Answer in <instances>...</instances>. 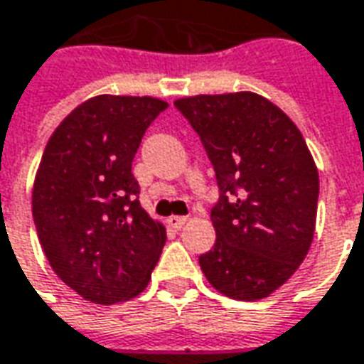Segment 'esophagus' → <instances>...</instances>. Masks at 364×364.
<instances>
[{"label": "esophagus", "mask_w": 364, "mask_h": 364, "mask_svg": "<svg viewBox=\"0 0 364 364\" xmlns=\"http://www.w3.org/2000/svg\"><path fill=\"white\" fill-rule=\"evenodd\" d=\"M185 223H187V218L185 217H169L167 218V225L171 226V228H175V230L183 228V226H185Z\"/></svg>", "instance_id": "esophagus-1"}]
</instances>
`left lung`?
I'll use <instances>...</instances> for the list:
<instances>
[{"instance_id":"8db88e82","label":"left lung","mask_w":364,"mask_h":364,"mask_svg":"<svg viewBox=\"0 0 364 364\" xmlns=\"http://www.w3.org/2000/svg\"><path fill=\"white\" fill-rule=\"evenodd\" d=\"M217 173L215 248L200 270L223 296L256 301L284 286L314 240L319 173L301 132L256 92L175 100Z\"/></svg>"}]
</instances>
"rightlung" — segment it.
Wrapping results in <instances>:
<instances>
[{"mask_svg":"<svg viewBox=\"0 0 364 364\" xmlns=\"http://www.w3.org/2000/svg\"><path fill=\"white\" fill-rule=\"evenodd\" d=\"M165 108L154 96H94L43 151L31 200L37 236L53 272L86 301H128L151 279L167 235L139 207L132 161Z\"/></svg>","mask_w":364,"mask_h":364,"instance_id":"obj_1","label":"right lung"}]
</instances>
